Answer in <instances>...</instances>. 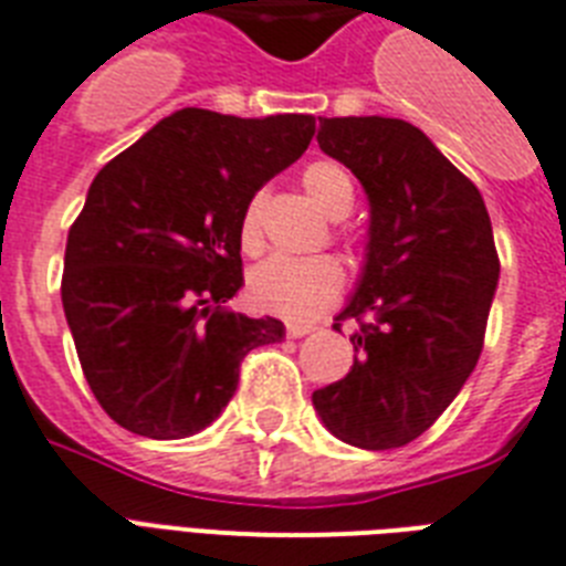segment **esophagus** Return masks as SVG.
Instances as JSON below:
<instances>
[{"label":"esophagus","mask_w":566,"mask_h":566,"mask_svg":"<svg viewBox=\"0 0 566 566\" xmlns=\"http://www.w3.org/2000/svg\"><path fill=\"white\" fill-rule=\"evenodd\" d=\"M310 333H315V324H304V321H292V324H286L289 338H304L310 336Z\"/></svg>","instance_id":"34e87169"}]
</instances>
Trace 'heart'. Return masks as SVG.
<instances>
[{"label":"heart","mask_w":566,"mask_h":566,"mask_svg":"<svg viewBox=\"0 0 566 566\" xmlns=\"http://www.w3.org/2000/svg\"><path fill=\"white\" fill-rule=\"evenodd\" d=\"M306 196L329 219H345L354 210L356 187L338 163H312L304 171ZM260 196L248 198L239 216V242L248 254L260 248ZM345 286V271L333 256H286L262 260L248 274V301L269 315L304 321L327 310Z\"/></svg>","instance_id":"obj_1"}]
</instances>
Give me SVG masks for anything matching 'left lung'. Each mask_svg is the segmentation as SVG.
I'll use <instances>...</instances> for the list:
<instances>
[{"label": "left lung", "instance_id": "obj_1", "mask_svg": "<svg viewBox=\"0 0 566 566\" xmlns=\"http://www.w3.org/2000/svg\"><path fill=\"white\" fill-rule=\"evenodd\" d=\"M318 146L359 178L370 224L336 318L359 321L354 368L312 391V406L338 441L395 450L423 436L476 368L500 280L494 230L479 189L409 122L321 119Z\"/></svg>", "mask_w": 566, "mask_h": 566}]
</instances>
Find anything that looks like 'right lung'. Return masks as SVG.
Masks as SVG:
<instances>
[{
  "label": "right lung",
  "instance_id": "right-lung-1",
  "mask_svg": "<svg viewBox=\"0 0 566 566\" xmlns=\"http://www.w3.org/2000/svg\"><path fill=\"white\" fill-rule=\"evenodd\" d=\"M310 113L239 119L184 107L96 175L70 228L63 312L102 409L137 436L175 441L219 418L239 365L286 336L248 318L239 216L304 155Z\"/></svg>",
  "mask_w": 566,
  "mask_h": 566
}]
</instances>
